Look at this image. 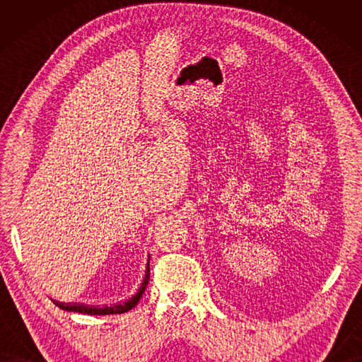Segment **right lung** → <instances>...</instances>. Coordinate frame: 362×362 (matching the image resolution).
I'll return each instance as SVG.
<instances>
[{
  "label": "right lung",
  "mask_w": 362,
  "mask_h": 362,
  "mask_svg": "<svg viewBox=\"0 0 362 362\" xmlns=\"http://www.w3.org/2000/svg\"><path fill=\"white\" fill-rule=\"evenodd\" d=\"M149 275H151V269H149V261H148V269H146L143 283L140 284V288L136 289L135 294L132 297H129L124 302H119L117 305L112 306H104V308H96V306H87V305H81V303H60L56 302L59 308L66 310V311H76V313H82V314H95V316H104V314H122L127 313L134 308V306L140 302V298L143 296V292L146 291V286L149 283Z\"/></svg>",
  "instance_id": "obj_1"
}]
</instances>
